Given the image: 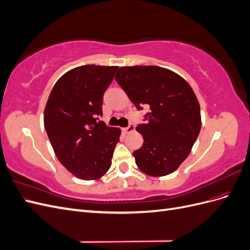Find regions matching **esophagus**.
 I'll return each instance as SVG.
<instances>
[{
	"mask_svg": "<svg viewBox=\"0 0 250 250\" xmlns=\"http://www.w3.org/2000/svg\"><path fill=\"white\" fill-rule=\"evenodd\" d=\"M133 131H134V126H133L132 124H130L128 127L123 128V129H122V132H123V133H126V134L131 133V132H133Z\"/></svg>",
	"mask_w": 250,
	"mask_h": 250,
	"instance_id": "obj_1",
	"label": "esophagus"
}]
</instances>
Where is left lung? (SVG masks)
I'll return each instance as SVG.
<instances>
[{
	"mask_svg": "<svg viewBox=\"0 0 250 250\" xmlns=\"http://www.w3.org/2000/svg\"><path fill=\"white\" fill-rule=\"evenodd\" d=\"M116 81L131 102L146 104L148 123L139 125L143 146L133 156L149 176L169 175L191 153L201 128L200 105L190 84L175 72L156 65L120 67Z\"/></svg>",
	"mask_w": 250,
	"mask_h": 250,
	"instance_id": "1",
	"label": "left lung"
}]
</instances>
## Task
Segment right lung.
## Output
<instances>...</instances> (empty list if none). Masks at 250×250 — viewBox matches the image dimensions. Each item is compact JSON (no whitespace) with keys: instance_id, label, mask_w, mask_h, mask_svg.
I'll return each instance as SVG.
<instances>
[{"instance_id":"add662e5","label":"right lung","mask_w":250,"mask_h":250,"mask_svg":"<svg viewBox=\"0 0 250 250\" xmlns=\"http://www.w3.org/2000/svg\"><path fill=\"white\" fill-rule=\"evenodd\" d=\"M119 66L87 64L63 74L53 86L43 124L58 161L82 180L102 177L111 166L121 130L102 116L103 94Z\"/></svg>"}]
</instances>
